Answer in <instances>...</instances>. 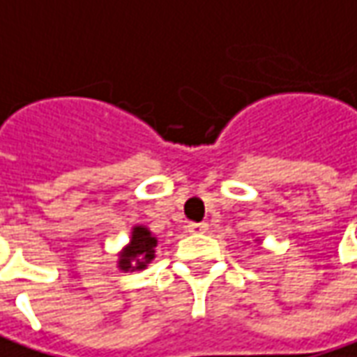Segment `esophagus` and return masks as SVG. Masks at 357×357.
Masks as SVG:
<instances>
[{"mask_svg": "<svg viewBox=\"0 0 357 357\" xmlns=\"http://www.w3.org/2000/svg\"><path fill=\"white\" fill-rule=\"evenodd\" d=\"M188 231L190 233H205L207 231V223H190Z\"/></svg>", "mask_w": 357, "mask_h": 357, "instance_id": "esophagus-1", "label": "esophagus"}]
</instances>
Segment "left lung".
<instances>
[{
  "label": "left lung",
  "mask_w": 357,
  "mask_h": 357,
  "mask_svg": "<svg viewBox=\"0 0 357 357\" xmlns=\"http://www.w3.org/2000/svg\"><path fill=\"white\" fill-rule=\"evenodd\" d=\"M257 243H261V241H259V239H257Z\"/></svg>",
  "instance_id": "1"
}]
</instances>
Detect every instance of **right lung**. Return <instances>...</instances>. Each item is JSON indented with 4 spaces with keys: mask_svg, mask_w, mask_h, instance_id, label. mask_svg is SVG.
Instances as JSON below:
<instances>
[{
    "mask_svg": "<svg viewBox=\"0 0 357 357\" xmlns=\"http://www.w3.org/2000/svg\"><path fill=\"white\" fill-rule=\"evenodd\" d=\"M158 237L146 225H134L128 243L118 252L116 268L122 273L144 271L155 259Z\"/></svg>",
    "mask_w": 357,
    "mask_h": 357,
    "instance_id": "right-lung-1",
    "label": "right lung"
}]
</instances>
